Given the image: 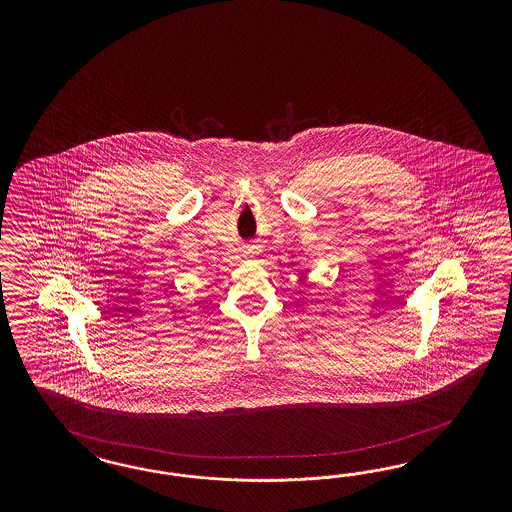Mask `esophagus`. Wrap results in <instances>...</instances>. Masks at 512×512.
I'll return each instance as SVG.
<instances>
[{
	"mask_svg": "<svg viewBox=\"0 0 512 512\" xmlns=\"http://www.w3.org/2000/svg\"><path fill=\"white\" fill-rule=\"evenodd\" d=\"M246 253H249V255H257V253H261V246H248V251Z\"/></svg>",
	"mask_w": 512,
	"mask_h": 512,
	"instance_id": "1",
	"label": "esophagus"
}]
</instances>
